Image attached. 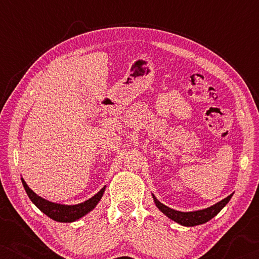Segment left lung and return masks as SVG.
I'll return each instance as SVG.
<instances>
[{"instance_id": "1", "label": "left lung", "mask_w": 259, "mask_h": 259, "mask_svg": "<svg viewBox=\"0 0 259 259\" xmlns=\"http://www.w3.org/2000/svg\"><path fill=\"white\" fill-rule=\"evenodd\" d=\"M231 193L230 196H228L224 199L218 201L214 205H212L210 207L203 208V210H196V211H189V212H182V211H177L173 210V208L166 206L162 203H160L153 193H152V197H153V201L159 210H160L162 213H164L166 217H168L171 221L178 223V224L183 225V226H197V225H201L205 224V223L211 221L212 218L215 217L223 207L225 206L226 204L229 203L230 199L232 197Z\"/></svg>"}]
</instances>
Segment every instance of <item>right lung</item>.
<instances>
[{"label": "right lung", "instance_id": "add662e5", "mask_svg": "<svg viewBox=\"0 0 259 259\" xmlns=\"http://www.w3.org/2000/svg\"><path fill=\"white\" fill-rule=\"evenodd\" d=\"M23 184L24 190L29 197V199L33 201V204L36 206L41 212H44L46 215H48L49 218H52L53 221L60 222V223H72L75 222L77 219L82 218L83 215L90 213L92 210H94L95 206L99 204V201L104 196L106 186L99 191L97 194H94L93 197L90 199L83 201V203L75 204V205H66V204H59V203H53L45 198H42L34 192L29 186L27 185V183L24 182L23 178H21Z\"/></svg>", "mask_w": 259, "mask_h": 259}]
</instances>
